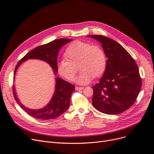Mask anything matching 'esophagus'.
<instances>
[{
    "label": "esophagus",
    "mask_w": 154,
    "mask_h": 154,
    "mask_svg": "<svg viewBox=\"0 0 154 154\" xmlns=\"http://www.w3.org/2000/svg\"><path fill=\"white\" fill-rule=\"evenodd\" d=\"M82 89H84L83 87H75V90H77V91H80V90H82Z\"/></svg>",
    "instance_id": "1"
}]
</instances>
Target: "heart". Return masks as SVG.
Segmentation results:
<instances>
[{
    "label": "heart",
    "instance_id": "1",
    "mask_svg": "<svg viewBox=\"0 0 154 154\" xmlns=\"http://www.w3.org/2000/svg\"><path fill=\"white\" fill-rule=\"evenodd\" d=\"M66 59L57 63L59 74L69 81H74L79 69L81 72L76 82L87 84L94 77L102 75L106 70L107 58L106 54L97 45H92L85 42L76 40L71 43L65 52Z\"/></svg>",
    "mask_w": 154,
    "mask_h": 154
}]
</instances>
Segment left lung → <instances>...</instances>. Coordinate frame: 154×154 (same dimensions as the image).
Listing matches in <instances>:
<instances>
[{
	"label": "left lung",
	"mask_w": 154,
	"mask_h": 154,
	"mask_svg": "<svg viewBox=\"0 0 154 154\" xmlns=\"http://www.w3.org/2000/svg\"><path fill=\"white\" fill-rule=\"evenodd\" d=\"M87 37L102 44L107 59L103 76L93 86V106L109 115L122 113L132 106L140 92L139 68L132 56L115 40L100 35Z\"/></svg>",
	"instance_id": "obj_1"
}]
</instances>
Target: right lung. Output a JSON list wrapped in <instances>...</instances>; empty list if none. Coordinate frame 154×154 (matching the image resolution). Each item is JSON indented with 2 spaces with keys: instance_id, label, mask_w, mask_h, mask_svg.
I'll use <instances>...</instances> for the list:
<instances>
[{
  "instance_id": "obj_1",
  "label": "right lung",
  "mask_w": 154,
  "mask_h": 154,
  "mask_svg": "<svg viewBox=\"0 0 154 154\" xmlns=\"http://www.w3.org/2000/svg\"><path fill=\"white\" fill-rule=\"evenodd\" d=\"M72 39L60 38L55 40L47 44L37 47L27 53L18 62L14 71V79L15 80L16 72L19 66L29 59H38L44 61L53 69L54 75H57V55L60 48ZM55 91L52 97L46 106L40 109H29L20 102L15 92V86L13 87L14 98L20 107L32 117L39 120H47L58 117L70 106L71 95L75 91V86L65 81L60 77H55Z\"/></svg>"
}]
</instances>
